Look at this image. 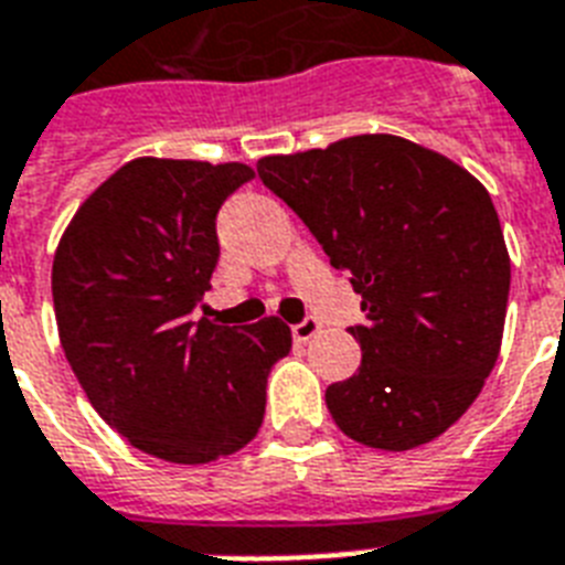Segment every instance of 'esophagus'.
<instances>
[{
  "instance_id": "1",
  "label": "esophagus",
  "mask_w": 565,
  "mask_h": 565,
  "mask_svg": "<svg viewBox=\"0 0 565 565\" xmlns=\"http://www.w3.org/2000/svg\"><path fill=\"white\" fill-rule=\"evenodd\" d=\"M319 322L313 317H305L301 319V322H296V326H292V340H296V343H308V340H313V337L319 334Z\"/></svg>"
}]
</instances>
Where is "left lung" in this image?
I'll return each instance as SVG.
<instances>
[{
    "instance_id": "obj_1",
    "label": "left lung",
    "mask_w": 565,
    "mask_h": 565,
    "mask_svg": "<svg viewBox=\"0 0 565 565\" xmlns=\"http://www.w3.org/2000/svg\"><path fill=\"white\" fill-rule=\"evenodd\" d=\"M257 175L361 296V366L326 390L337 428L407 451L451 428L499 361L510 257L490 193L393 135L273 154Z\"/></svg>"
}]
</instances>
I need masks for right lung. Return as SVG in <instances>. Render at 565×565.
Instances as JSON below:
<instances>
[{"instance_id":"right-lung-1","label":"right lung","mask_w":565,"mask_h":565,"mask_svg":"<svg viewBox=\"0 0 565 565\" xmlns=\"http://www.w3.org/2000/svg\"><path fill=\"white\" fill-rule=\"evenodd\" d=\"M252 179L246 163L137 158L57 243L66 361L110 428L170 463H211L252 443L266 377L292 345L278 317L234 328L193 319L220 260L216 213Z\"/></svg>"}]
</instances>
